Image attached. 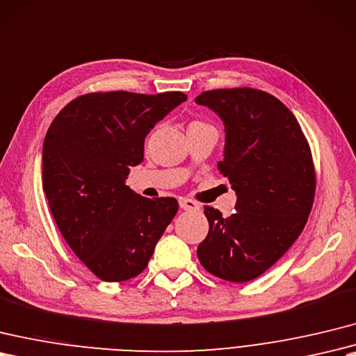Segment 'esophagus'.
Here are the masks:
<instances>
[{
	"label": "esophagus",
	"mask_w": 356,
	"mask_h": 356,
	"mask_svg": "<svg viewBox=\"0 0 356 356\" xmlns=\"http://www.w3.org/2000/svg\"><path fill=\"white\" fill-rule=\"evenodd\" d=\"M179 204L184 211H200V204L191 200V198H184V200L179 202Z\"/></svg>",
	"instance_id": "1"
}]
</instances>
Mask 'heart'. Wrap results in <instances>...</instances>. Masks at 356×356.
Instances as JSON below:
<instances>
[{"mask_svg":"<svg viewBox=\"0 0 356 356\" xmlns=\"http://www.w3.org/2000/svg\"><path fill=\"white\" fill-rule=\"evenodd\" d=\"M195 127H211V126L203 121H193L191 124H189L188 129H195Z\"/></svg>","mask_w":356,"mask_h":356,"instance_id":"heart-1","label":"heart"}]
</instances>
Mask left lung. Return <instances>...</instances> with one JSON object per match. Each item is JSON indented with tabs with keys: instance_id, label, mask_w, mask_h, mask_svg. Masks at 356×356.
Here are the masks:
<instances>
[{
	"instance_id": "1",
	"label": "left lung",
	"mask_w": 356,
	"mask_h": 356,
	"mask_svg": "<svg viewBox=\"0 0 356 356\" xmlns=\"http://www.w3.org/2000/svg\"><path fill=\"white\" fill-rule=\"evenodd\" d=\"M195 103L225 122L218 170L236 193V212L227 218L204 206L209 232L198 261L220 279L249 282L282 258L307 225L316 194L311 148L293 112L264 90H206Z\"/></svg>"
}]
</instances>
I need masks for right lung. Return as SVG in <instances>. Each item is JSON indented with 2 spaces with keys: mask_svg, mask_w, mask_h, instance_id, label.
Returning a JSON list of instances; mask_svg holds the SVG:
<instances>
[{
  "mask_svg": "<svg viewBox=\"0 0 356 356\" xmlns=\"http://www.w3.org/2000/svg\"><path fill=\"white\" fill-rule=\"evenodd\" d=\"M184 102V92L85 94L47 131L42 186L49 209L72 252L104 282L143 273L177 213L176 198L143 197L126 179L143 162L154 124Z\"/></svg>",
  "mask_w": 356,
  "mask_h": 356,
  "instance_id": "add662e5",
  "label": "right lung"
}]
</instances>
